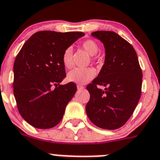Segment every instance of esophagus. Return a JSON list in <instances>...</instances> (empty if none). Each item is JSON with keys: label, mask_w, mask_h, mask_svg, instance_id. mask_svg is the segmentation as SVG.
<instances>
[{"label": "esophagus", "mask_w": 160, "mask_h": 160, "mask_svg": "<svg viewBox=\"0 0 160 160\" xmlns=\"http://www.w3.org/2000/svg\"><path fill=\"white\" fill-rule=\"evenodd\" d=\"M84 87L82 86V85H80V84H78L77 85V89H84Z\"/></svg>", "instance_id": "obj_1"}]
</instances>
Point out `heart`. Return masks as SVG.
<instances>
[{"label": "heart", "mask_w": 160, "mask_h": 160, "mask_svg": "<svg viewBox=\"0 0 160 160\" xmlns=\"http://www.w3.org/2000/svg\"><path fill=\"white\" fill-rule=\"evenodd\" d=\"M83 49L86 51L90 56H95L98 53L99 47L96 42L92 40H87L81 45ZM62 62L66 68H71L73 66L72 60V49L68 48L62 53ZM96 72L92 68H75L68 74V80L70 82L78 84H84L93 79Z\"/></svg>", "instance_id": "b5f03b06"}]
</instances>
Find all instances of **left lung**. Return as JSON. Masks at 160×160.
<instances>
[{"label":"left lung","mask_w":160,"mask_h":160,"mask_svg":"<svg viewBox=\"0 0 160 160\" xmlns=\"http://www.w3.org/2000/svg\"><path fill=\"white\" fill-rule=\"evenodd\" d=\"M102 43L105 61L98 76L87 86L90 99L86 113L93 124L117 129L128 121L140 99L142 72L133 47L114 32L91 34ZM102 85L104 91L96 87Z\"/></svg>","instance_id":"1"}]
</instances>
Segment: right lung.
<instances>
[{"instance_id":"right-lung-1","label":"right lung","mask_w":160,"mask_h":160,"mask_svg":"<svg viewBox=\"0 0 160 160\" xmlns=\"http://www.w3.org/2000/svg\"><path fill=\"white\" fill-rule=\"evenodd\" d=\"M84 36L80 32H38L24 43L17 55L14 95L20 115L35 128H53L63 117L76 85L60 84L66 77L62 53Z\"/></svg>"}]
</instances>
